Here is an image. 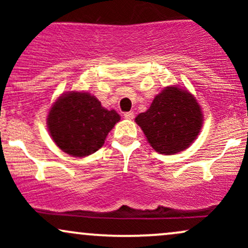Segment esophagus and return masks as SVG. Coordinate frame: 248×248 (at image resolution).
Returning <instances> with one entry per match:
<instances>
[{"instance_id": "1", "label": "esophagus", "mask_w": 248, "mask_h": 248, "mask_svg": "<svg viewBox=\"0 0 248 248\" xmlns=\"http://www.w3.org/2000/svg\"><path fill=\"white\" fill-rule=\"evenodd\" d=\"M124 119H127V120H133L134 119V113L133 112H126L124 114Z\"/></svg>"}]
</instances>
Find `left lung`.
<instances>
[{"label":"left lung","instance_id":"8db88e82","mask_svg":"<svg viewBox=\"0 0 248 248\" xmlns=\"http://www.w3.org/2000/svg\"><path fill=\"white\" fill-rule=\"evenodd\" d=\"M135 121L156 152L172 155L186 149L197 138L203 116L195 96L178 87H167Z\"/></svg>","mask_w":248,"mask_h":248}]
</instances>
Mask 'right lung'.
Returning <instances> with one entry per match:
<instances>
[{
	"mask_svg": "<svg viewBox=\"0 0 248 248\" xmlns=\"http://www.w3.org/2000/svg\"><path fill=\"white\" fill-rule=\"evenodd\" d=\"M120 120L115 110H107L95 96L70 92L51 107L47 127L55 143L69 155L84 157L95 153Z\"/></svg>",
	"mask_w": 248,
	"mask_h": 248,
	"instance_id": "right-lung-1",
	"label": "right lung"
}]
</instances>
